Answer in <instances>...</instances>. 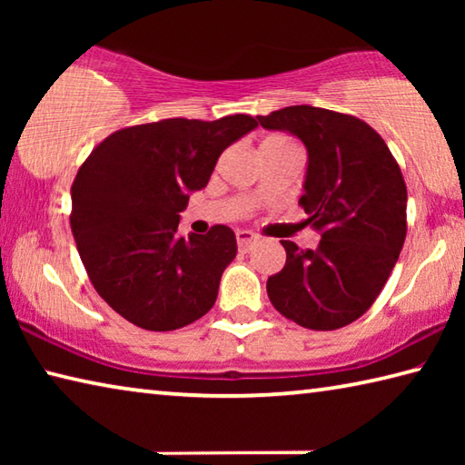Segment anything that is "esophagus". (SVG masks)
<instances>
[{
    "mask_svg": "<svg viewBox=\"0 0 465 465\" xmlns=\"http://www.w3.org/2000/svg\"><path fill=\"white\" fill-rule=\"evenodd\" d=\"M235 240H238V248L246 252V250H250L256 243V235L252 233V232H243L242 230V232L235 233Z\"/></svg>",
    "mask_w": 465,
    "mask_h": 465,
    "instance_id": "esophagus-1",
    "label": "esophagus"
}]
</instances>
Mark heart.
<instances>
[{
	"label": "heart",
	"instance_id": "b5f03b06",
	"mask_svg": "<svg viewBox=\"0 0 465 465\" xmlns=\"http://www.w3.org/2000/svg\"><path fill=\"white\" fill-rule=\"evenodd\" d=\"M271 139H285V137H271Z\"/></svg>",
	"mask_w": 465,
	"mask_h": 465
}]
</instances>
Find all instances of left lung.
Segmentation results:
<instances>
[{"label":"left lung","mask_w":465,"mask_h":465,"mask_svg":"<svg viewBox=\"0 0 465 465\" xmlns=\"http://www.w3.org/2000/svg\"><path fill=\"white\" fill-rule=\"evenodd\" d=\"M308 147L299 199L303 225L322 233L316 250L281 240L282 271L266 281L274 310L310 330H338L371 308L406 238V183L380 133L352 114L287 106L258 116Z\"/></svg>","instance_id":"8db88e82"}]
</instances>
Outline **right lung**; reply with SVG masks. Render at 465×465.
Segmentation results:
<instances>
[{
    "label": "right lung",
    "mask_w": 465,
    "mask_h": 465,
    "mask_svg": "<svg viewBox=\"0 0 465 465\" xmlns=\"http://www.w3.org/2000/svg\"><path fill=\"white\" fill-rule=\"evenodd\" d=\"M256 124L232 114L124 127L77 170L69 215L77 252L98 295L131 324L168 332L213 308L235 233L213 225L183 238L178 213L188 193L207 186L223 149Z\"/></svg>",
    "instance_id": "1"
}]
</instances>
